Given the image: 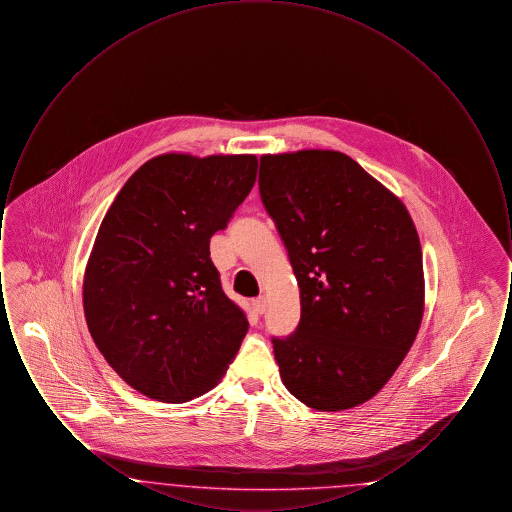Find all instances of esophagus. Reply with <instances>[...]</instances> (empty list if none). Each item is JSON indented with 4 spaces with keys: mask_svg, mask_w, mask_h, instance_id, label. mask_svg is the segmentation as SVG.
<instances>
[{
    "mask_svg": "<svg viewBox=\"0 0 512 512\" xmlns=\"http://www.w3.org/2000/svg\"><path fill=\"white\" fill-rule=\"evenodd\" d=\"M253 311H255L257 315H263V313L267 311V297H257V299L253 301Z\"/></svg>",
    "mask_w": 512,
    "mask_h": 512,
    "instance_id": "34e87169",
    "label": "esophagus"
}]
</instances>
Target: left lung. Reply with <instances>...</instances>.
Listing matches in <instances>:
<instances>
[{"label":"left lung","instance_id":"8db88e82","mask_svg":"<svg viewBox=\"0 0 512 512\" xmlns=\"http://www.w3.org/2000/svg\"><path fill=\"white\" fill-rule=\"evenodd\" d=\"M259 190L301 299L297 330L272 340L282 382L315 411L359 407L388 384L422 322L413 219L397 195L334 149L263 155Z\"/></svg>","mask_w":512,"mask_h":512}]
</instances>
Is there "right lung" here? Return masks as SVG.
<instances>
[{"label": "right lung", "instance_id": "1", "mask_svg": "<svg viewBox=\"0 0 512 512\" xmlns=\"http://www.w3.org/2000/svg\"><path fill=\"white\" fill-rule=\"evenodd\" d=\"M255 155L163 153L134 172L101 220L82 303L122 380L163 403L215 388L247 334L209 240L251 192Z\"/></svg>", "mask_w": 512, "mask_h": 512}]
</instances>
